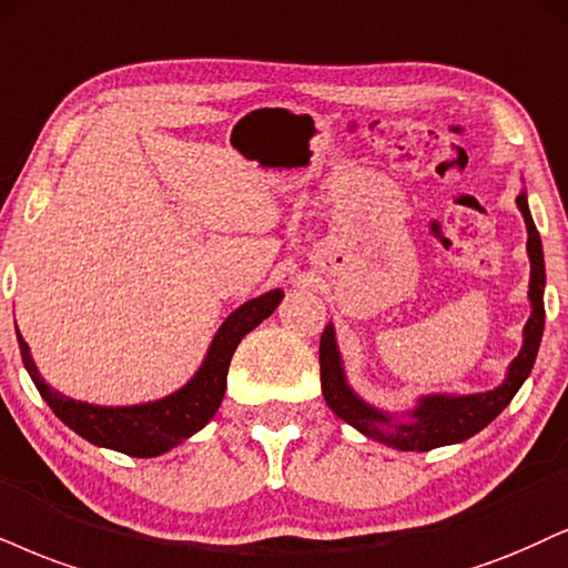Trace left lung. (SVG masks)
<instances>
[{"label": "left lung", "mask_w": 568, "mask_h": 568, "mask_svg": "<svg viewBox=\"0 0 568 568\" xmlns=\"http://www.w3.org/2000/svg\"><path fill=\"white\" fill-rule=\"evenodd\" d=\"M524 223H527V252H529V303L531 316L524 326V345L514 361H510L506 379L500 387L487 392H474V395H424L418 397L416 408L405 413V418H395L387 410L374 408V405L363 400V397L347 384L345 366H342V355L334 337V326L328 324L321 334V389H324V400L342 422L355 426L368 439L395 447V450H416L426 453L434 447L464 443L474 434L485 429L489 422L500 416L503 408L514 400V395L527 382L535 366L537 349H540L542 328H545V257L542 242L537 234L535 221H531L527 192L516 197Z\"/></svg>", "instance_id": "obj_1"}]
</instances>
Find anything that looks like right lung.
<instances>
[{
  "instance_id": "1",
  "label": "right lung",
  "mask_w": 568,
  "mask_h": 568,
  "mask_svg": "<svg viewBox=\"0 0 568 568\" xmlns=\"http://www.w3.org/2000/svg\"><path fill=\"white\" fill-rule=\"evenodd\" d=\"M282 297V290H271L236 307L210 342V349L197 374L181 389L152 403L91 405L60 395L58 389H52L41 379L37 363L31 358V349L20 337V332L18 345L20 355H23V366L31 374L33 384H37L39 395L44 397L62 424L81 434L83 439H89L91 445L110 447V450L134 455V458H155V455H163L171 447L184 443L215 416L223 400V392H226L229 363L236 345H240L244 334H250L263 318H268L276 311Z\"/></svg>"
}]
</instances>
